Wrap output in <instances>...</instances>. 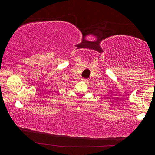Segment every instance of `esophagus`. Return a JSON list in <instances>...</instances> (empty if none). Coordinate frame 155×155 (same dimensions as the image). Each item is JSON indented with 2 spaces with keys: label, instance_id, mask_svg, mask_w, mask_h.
<instances>
[{
  "label": "esophagus",
  "instance_id": "esophagus-1",
  "mask_svg": "<svg viewBox=\"0 0 155 155\" xmlns=\"http://www.w3.org/2000/svg\"><path fill=\"white\" fill-rule=\"evenodd\" d=\"M81 80H82L83 81H85V82H87L88 81V79H81Z\"/></svg>",
  "mask_w": 155,
  "mask_h": 155
}]
</instances>
